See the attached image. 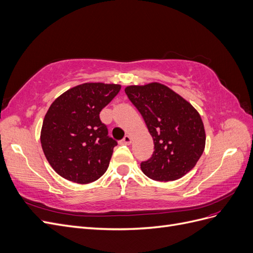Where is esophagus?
Masks as SVG:
<instances>
[{
	"mask_svg": "<svg viewBox=\"0 0 253 253\" xmlns=\"http://www.w3.org/2000/svg\"><path fill=\"white\" fill-rule=\"evenodd\" d=\"M131 142H132V137L131 136H128V135H126L124 139L121 140V143L122 144H131Z\"/></svg>",
	"mask_w": 253,
	"mask_h": 253,
	"instance_id": "esophagus-1",
	"label": "esophagus"
}]
</instances>
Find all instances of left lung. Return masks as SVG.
I'll use <instances>...</instances> for the list:
<instances>
[{
    "label": "left lung",
    "mask_w": 253,
    "mask_h": 253,
    "mask_svg": "<svg viewBox=\"0 0 253 253\" xmlns=\"http://www.w3.org/2000/svg\"><path fill=\"white\" fill-rule=\"evenodd\" d=\"M126 94L138 110L154 141L150 159L140 164L149 178L176 180L195 167L205 150L201 115L174 90L162 83L126 86Z\"/></svg>",
    "instance_id": "8db88e82"
}]
</instances>
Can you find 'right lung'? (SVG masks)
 Listing matches in <instances>:
<instances>
[{
	"label": "right lung",
	"instance_id": "obj_1",
	"mask_svg": "<svg viewBox=\"0 0 253 253\" xmlns=\"http://www.w3.org/2000/svg\"><path fill=\"white\" fill-rule=\"evenodd\" d=\"M120 88L119 84L83 83L49 106L40 139L47 162L63 178L89 183L108 170L117 141L109 136L99 114Z\"/></svg>",
	"mask_w": 253,
	"mask_h": 253
}]
</instances>
